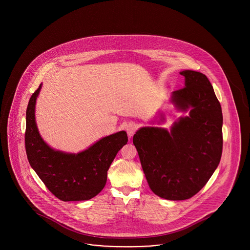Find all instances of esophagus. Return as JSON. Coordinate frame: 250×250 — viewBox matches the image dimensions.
Instances as JSON below:
<instances>
[{"label": "esophagus", "mask_w": 250, "mask_h": 250, "mask_svg": "<svg viewBox=\"0 0 250 250\" xmlns=\"http://www.w3.org/2000/svg\"><path fill=\"white\" fill-rule=\"evenodd\" d=\"M137 128H138V125L135 124V123H133V122H130V123H128V124L126 125L125 130H126V133H127V135H128L129 138H131V137L135 134Z\"/></svg>", "instance_id": "esophagus-1"}]
</instances>
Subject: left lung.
<instances>
[{"label":"left lung","instance_id":"1","mask_svg":"<svg viewBox=\"0 0 250 250\" xmlns=\"http://www.w3.org/2000/svg\"><path fill=\"white\" fill-rule=\"evenodd\" d=\"M180 74L185 87L172 93L170 102L181 111L189 109L188 116L170 131L146 126L133 137L151 190L169 201L190 199L202 189L220 162L223 146L222 110L212 84L201 72Z\"/></svg>","mask_w":250,"mask_h":250}]
</instances>
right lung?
Here are the masks:
<instances>
[{
    "label": "right lung",
    "instance_id": "1",
    "mask_svg": "<svg viewBox=\"0 0 250 250\" xmlns=\"http://www.w3.org/2000/svg\"><path fill=\"white\" fill-rule=\"evenodd\" d=\"M40 89L41 84L31 96L26 110L25 148L29 163L61 201H88L104 188L108 167L128 141L126 132L102 138L79 154L56 151L43 141L36 126L35 107Z\"/></svg>",
    "mask_w": 250,
    "mask_h": 250
}]
</instances>
